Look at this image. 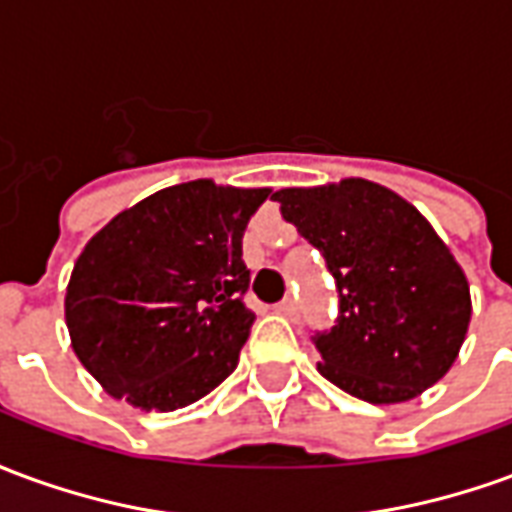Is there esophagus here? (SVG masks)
I'll list each match as a JSON object with an SVG mask.
<instances>
[{
	"mask_svg": "<svg viewBox=\"0 0 512 512\" xmlns=\"http://www.w3.org/2000/svg\"><path fill=\"white\" fill-rule=\"evenodd\" d=\"M277 312H279V315H288V318H296V315H299V304H296V301L288 296V299L279 301Z\"/></svg>",
	"mask_w": 512,
	"mask_h": 512,
	"instance_id": "esophagus-1",
	"label": "esophagus"
}]
</instances>
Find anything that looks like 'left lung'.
Wrapping results in <instances>:
<instances>
[{
    "mask_svg": "<svg viewBox=\"0 0 512 512\" xmlns=\"http://www.w3.org/2000/svg\"><path fill=\"white\" fill-rule=\"evenodd\" d=\"M271 200L337 282V321L312 337L321 376L378 406L411 400L444 378L469 329L472 299L428 219L365 178L279 189Z\"/></svg>",
    "mask_w": 512,
    "mask_h": 512,
    "instance_id": "left-lung-1",
    "label": "left lung"
}]
</instances>
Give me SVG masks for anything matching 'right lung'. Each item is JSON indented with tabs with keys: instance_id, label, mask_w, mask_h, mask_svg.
I'll return each instance as SVG.
<instances>
[{
	"instance_id": "1",
	"label": "right lung",
	"mask_w": 512,
	"mask_h": 512,
	"mask_svg": "<svg viewBox=\"0 0 512 512\" xmlns=\"http://www.w3.org/2000/svg\"><path fill=\"white\" fill-rule=\"evenodd\" d=\"M268 194L189 180L90 238L68 282L65 323L79 362L109 395L175 411L233 373L255 323L241 238Z\"/></svg>"
}]
</instances>
